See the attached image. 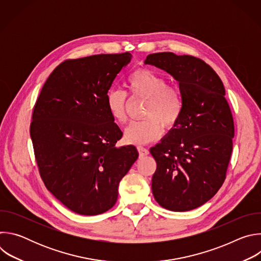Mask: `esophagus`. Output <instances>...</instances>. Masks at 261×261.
I'll list each match as a JSON object with an SVG mask.
<instances>
[{
  "instance_id": "obj_1",
  "label": "esophagus",
  "mask_w": 261,
  "mask_h": 261,
  "mask_svg": "<svg viewBox=\"0 0 261 261\" xmlns=\"http://www.w3.org/2000/svg\"><path fill=\"white\" fill-rule=\"evenodd\" d=\"M137 150H138V153H139L140 157H143V156H146V155L150 154V152H148L147 148L142 146V145H138L137 146Z\"/></svg>"
}]
</instances>
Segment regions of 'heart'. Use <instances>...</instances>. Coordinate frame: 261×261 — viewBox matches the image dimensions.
<instances>
[{"instance_id":"b5f03b06","label":"heart","mask_w":261,"mask_h":261,"mask_svg":"<svg viewBox=\"0 0 261 261\" xmlns=\"http://www.w3.org/2000/svg\"><path fill=\"white\" fill-rule=\"evenodd\" d=\"M128 88L131 97L145 100L144 120L132 122L125 129L124 137L128 143L151 142L160 136L162 126L165 130L176 126L182 113V97L176 88L168 86L165 77L151 69L140 68L129 76ZM127 93L119 89H111L105 95L107 111L119 124L127 120Z\"/></svg>"}]
</instances>
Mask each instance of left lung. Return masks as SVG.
<instances>
[{"label":"left lung","mask_w":261,"mask_h":261,"mask_svg":"<svg viewBox=\"0 0 261 261\" xmlns=\"http://www.w3.org/2000/svg\"><path fill=\"white\" fill-rule=\"evenodd\" d=\"M144 64L177 81L184 104L176 126L150 150L157 163L153 195L166 210L191 211L210 200L226 177L234 125L225 89L215 70L192 56L152 54Z\"/></svg>","instance_id":"obj_1"}]
</instances>
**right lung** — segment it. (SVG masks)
<instances>
[{
    "mask_svg": "<svg viewBox=\"0 0 261 261\" xmlns=\"http://www.w3.org/2000/svg\"><path fill=\"white\" fill-rule=\"evenodd\" d=\"M131 54L66 60L45 82L34 106L30 135L47 190L72 212L95 216L113 207L119 184L138 158L118 147L123 132L105 95Z\"/></svg>",
    "mask_w": 261,
    "mask_h": 261,
    "instance_id": "obj_1",
    "label": "right lung"
}]
</instances>
